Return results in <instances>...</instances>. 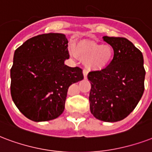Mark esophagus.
Returning <instances> with one entry per match:
<instances>
[{"label": "esophagus", "instance_id": "obj_1", "mask_svg": "<svg viewBox=\"0 0 152 152\" xmlns=\"http://www.w3.org/2000/svg\"><path fill=\"white\" fill-rule=\"evenodd\" d=\"M87 75H88V72H87V70H83V76H84L85 79H86Z\"/></svg>", "mask_w": 152, "mask_h": 152}]
</instances>
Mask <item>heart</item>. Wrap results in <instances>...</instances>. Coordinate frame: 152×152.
Wrapping results in <instances>:
<instances>
[{
  "instance_id": "obj_1",
  "label": "heart",
  "mask_w": 152,
  "mask_h": 152,
  "mask_svg": "<svg viewBox=\"0 0 152 152\" xmlns=\"http://www.w3.org/2000/svg\"><path fill=\"white\" fill-rule=\"evenodd\" d=\"M71 55L86 63L89 69L100 70L110 63L113 50L108 45H100L93 41H82L71 50Z\"/></svg>"
}]
</instances>
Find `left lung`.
<instances>
[{"label": "left lung", "mask_w": 152, "mask_h": 152, "mask_svg": "<svg viewBox=\"0 0 152 152\" xmlns=\"http://www.w3.org/2000/svg\"><path fill=\"white\" fill-rule=\"evenodd\" d=\"M113 58L102 70L91 71L89 108L95 118L104 122L123 120L133 111L144 91L145 70L142 52L125 38L104 36Z\"/></svg>", "instance_id": "left-lung-1"}]
</instances>
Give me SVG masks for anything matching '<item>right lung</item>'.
<instances>
[{
	"label": "right lung",
	"mask_w": 152,
	"mask_h": 152,
	"mask_svg": "<svg viewBox=\"0 0 152 152\" xmlns=\"http://www.w3.org/2000/svg\"><path fill=\"white\" fill-rule=\"evenodd\" d=\"M68 40L64 34L48 33L29 39L14 52L10 70L11 96L31 121L57 118L65 109L68 88L83 79L79 67L65 65Z\"/></svg>",
	"instance_id": "1"
}]
</instances>
